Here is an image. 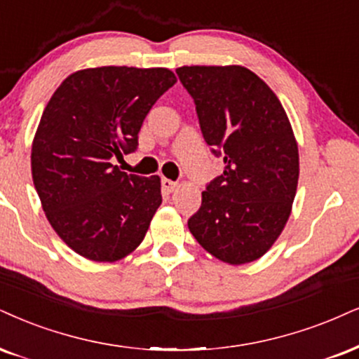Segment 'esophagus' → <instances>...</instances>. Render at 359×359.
Wrapping results in <instances>:
<instances>
[{
  "label": "esophagus",
  "mask_w": 359,
  "mask_h": 359,
  "mask_svg": "<svg viewBox=\"0 0 359 359\" xmlns=\"http://www.w3.org/2000/svg\"><path fill=\"white\" fill-rule=\"evenodd\" d=\"M161 188L166 194H171L172 191H176V188H178V183H175V181H171V180L163 178L161 180Z\"/></svg>",
  "instance_id": "34e87169"
}]
</instances>
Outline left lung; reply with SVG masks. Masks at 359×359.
I'll return each instance as SVG.
<instances>
[{"label":"left lung","instance_id":"8db88e82","mask_svg":"<svg viewBox=\"0 0 359 359\" xmlns=\"http://www.w3.org/2000/svg\"><path fill=\"white\" fill-rule=\"evenodd\" d=\"M203 138L223 156V175L201 193L188 228L228 264L263 256L278 240L296 194L298 143L278 96L245 66H181Z\"/></svg>","mask_w":359,"mask_h":359}]
</instances>
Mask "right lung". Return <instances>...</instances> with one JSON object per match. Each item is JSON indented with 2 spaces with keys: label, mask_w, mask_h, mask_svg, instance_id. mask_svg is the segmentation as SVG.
<instances>
[{
  "label": "right lung",
  "mask_w": 359,
  "mask_h": 359,
  "mask_svg": "<svg viewBox=\"0 0 359 359\" xmlns=\"http://www.w3.org/2000/svg\"><path fill=\"white\" fill-rule=\"evenodd\" d=\"M176 83L166 68L101 66L53 93L31 146V175L48 221L74 253L100 263L141 245L161 205L159 176L126 175L146 114Z\"/></svg>",
  "instance_id": "right-lung-1"
}]
</instances>
